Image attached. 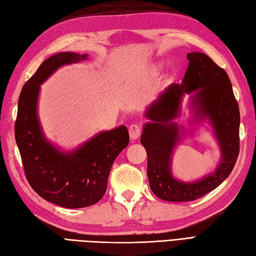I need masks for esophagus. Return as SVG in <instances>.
I'll return each mask as SVG.
<instances>
[{
	"mask_svg": "<svg viewBox=\"0 0 256 256\" xmlns=\"http://www.w3.org/2000/svg\"><path fill=\"white\" fill-rule=\"evenodd\" d=\"M129 134H130V139L132 140L138 139L141 134V127L136 124H132V126L129 127Z\"/></svg>",
	"mask_w": 256,
	"mask_h": 256,
	"instance_id": "1",
	"label": "esophagus"
}]
</instances>
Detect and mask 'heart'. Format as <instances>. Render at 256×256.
I'll list each match as a JSON object with an SVG mask.
<instances>
[{"label": "heart", "mask_w": 256, "mask_h": 256, "mask_svg": "<svg viewBox=\"0 0 256 256\" xmlns=\"http://www.w3.org/2000/svg\"><path fill=\"white\" fill-rule=\"evenodd\" d=\"M162 67H163V65H162L160 63H155V64H152L151 66H150V68L148 70V72L151 77H155L158 76V74H160V72L162 70Z\"/></svg>", "instance_id": "b5f03b06"}]
</instances>
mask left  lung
Returning <instances> with one entry per match:
<instances>
[{"instance_id":"8db88e82","label":"left lung","mask_w":256,"mask_h":256,"mask_svg":"<svg viewBox=\"0 0 256 256\" xmlns=\"http://www.w3.org/2000/svg\"><path fill=\"white\" fill-rule=\"evenodd\" d=\"M186 58L189 66L182 82L168 86L144 110L148 122L143 124L140 140L148 154L150 188L170 202L194 201L216 189L230 175L239 154L240 113L227 72L204 53L191 52ZM186 94L190 96L188 130L176 122ZM204 122L220 146V163L196 182L179 180L171 170L173 151L182 138L195 131L192 126Z\"/></svg>"}]
</instances>
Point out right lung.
Segmentation results:
<instances>
[{"label":"right lung","mask_w":256,"mask_h":256,"mask_svg":"<svg viewBox=\"0 0 256 256\" xmlns=\"http://www.w3.org/2000/svg\"><path fill=\"white\" fill-rule=\"evenodd\" d=\"M88 58V54L60 52L46 60L24 84L15 122V139L29 184L44 200L66 208H80L101 200L115 158L128 146L126 126L100 132L76 148L50 141L38 116L41 84L62 66Z\"/></svg>","instance_id":"right-lung-1"}]
</instances>
